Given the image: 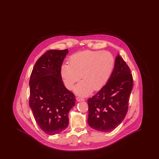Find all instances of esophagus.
<instances>
[{"mask_svg": "<svg viewBox=\"0 0 159 159\" xmlns=\"http://www.w3.org/2000/svg\"><path fill=\"white\" fill-rule=\"evenodd\" d=\"M76 100H77L78 102H80V101H84V99L80 98V97H77V98H76Z\"/></svg>", "mask_w": 159, "mask_h": 159, "instance_id": "1", "label": "esophagus"}]
</instances>
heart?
I'll use <instances>...</instances> for the list:
<instances>
[{"mask_svg":"<svg viewBox=\"0 0 159 159\" xmlns=\"http://www.w3.org/2000/svg\"><path fill=\"white\" fill-rule=\"evenodd\" d=\"M114 65V59L110 52L86 50L72 55L70 63H62L60 75L68 89H71L81 77L83 80L76 85L74 91L78 95L86 96L106 84Z\"/></svg>","mask_w":159,"mask_h":159,"instance_id":"obj_1","label":"heart"}]
</instances>
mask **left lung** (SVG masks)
<instances>
[{"label":"left lung","instance_id":"left-lung-1","mask_svg":"<svg viewBox=\"0 0 159 159\" xmlns=\"http://www.w3.org/2000/svg\"><path fill=\"white\" fill-rule=\"evenodd\" d=\"M132 87L130 69L118 53L107 83L88 100V123L91 128L104 132L117 128L127 113Z\"/></svg>","mask_w":159,"mask_h":159}]
</instances>
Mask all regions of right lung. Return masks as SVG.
Returning a JSON list of instances; mask_svg holds the SVG:
<instances>
[{
    "label": "right lung",
    "instance_id": "right-lung-1",
    "mask_svg": "<svg viewBox=\"0 0 159 159\" xmlns=\"http://www.w3.org/2000/svg\"><path fill=\"white\" fill-rule=\"evenodd\" d=\"M68 53V49L46 51L31 74L29 106L39 128L49 135L67 128L69 111L75 106V95L65 87L60 75Z\"/></svg>",
    "mask_w": 159,
    "mask_h": 159
}]
</instances>
